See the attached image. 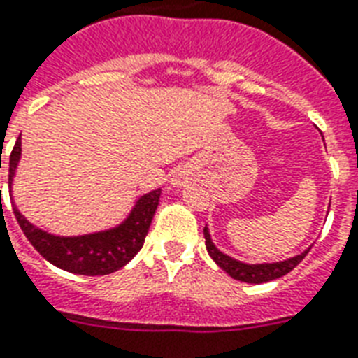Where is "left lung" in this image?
Returning <instances> with one entry per match:
<instances>
[{"mask_svg":"<svg viewBox=\"0 0 358 358\" xmlns=\"http://www.w3.org/2000/svg\"><path fill=\"white\" fill-rule=\"evenodd\" d=\"M205 233V245H207L208 255L213 257V260L216 264L229 273V275L236 279V281L244 282H253V285H260V282L273 281V279H279V277L287 275L288 271H292L303 259L308 253V250H305L303 253L296 257H290L287 260H279V262H262V264H245L242 260H236L233 257L225 255L222 251L214 245L213 238H210V233H208V227L203 229Z\"/></svg>","mask_w":358,"mask_h":358,"instance_id":"1","label":"left lung"}]
</instances>
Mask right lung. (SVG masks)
Masks as SVG:
<instances>
[{"label":"right lung","instance_id":"add662e5","mask_svg":"<svg viewBox=\"0 0 358 358\" xmlns=\"http://www.w3.org/2000/svg\"><path fill=\"white\" fill-rule=\"evenodd\" d=\"M22 157V140H16L8 159V188L13 192V179ZM1 194V192H0ZM161 199V188L140 196L129 216L120 225L98 233L79 236H57L33 225L18 207L13 205L14 216L33 248L61 270L77 275H107L124 268L144 245L151 220Z\"/></svg>","mask_w":358,"mask_h":358}]
</instances>
